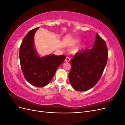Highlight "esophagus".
Wrapping results in <instances>:
<instances>
[{
  "label": "esophagus",
  "mask_w": 125,
  "mask_h": 125,
  "mask_svg": "<svg viewBox=\"0 0 125 125\" xmlns=\"http://www.w3.org/2000/svg\"><path fill=\"white\" fill-rule=\"evenodd\" d=\"M70 60V58L69 57H67L65 59V61L66 62H69Z\"/></svg>",
  "instance_id": "obj_1"
}]
</instances>
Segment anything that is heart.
I'll list each match as a JSON object with an SVG mask.
<instances>
[{
  "label": "heart",
  "instance_id": "1",
  "mask_svg": "<svg viewBox=\"0 0 125 125\" xmlns=\"http://www.w3.org/2000/svg\"><path fill=\"white\" fill-rule=\"evenodd\" d=\"M77 43V42H76V43Z\"/></svg>",
  "mask_w": 125,
  "mask_h": 125
}]
</instances>
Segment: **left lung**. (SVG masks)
I'll return each mask as SVG.
<instances>
[{"label": "left lung", "instance_id": "obj_1", "mask_svg": "<svg viewBox=\"0 0 125 125\" xmlns=\"http://www.w3.org/2000/svg\"><path fill=\"white\" fill-rule=\"evenodd\" d=\"M95 37L91 49L87 48L77 52L71 60L69 81L72 87L78 91H85L95 86L106 65V44L97 33Z\"/></svg>", "mask_w": 125, "mask_h": 125}]
</instances>
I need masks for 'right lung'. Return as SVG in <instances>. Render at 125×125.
I'll return each mask as SVG.
<instances>
[{
  "instance_id": "add662e5",
  "label": "right lung",
  "mask_w": 125,
  "mask_h": 125,
  "mask_svg": "<svg viewBox=\"0 0 125 125\" xmlns=\"http://www.w3.org/2000/svg\"><path fill=\"white\" fill-rule=\"evenodd\" d=\"M37 27L29 31L22 42L19 51L21 68L26 80L37 87H44L50 83L58 67L66 56L49 55L41 57L34 44V36Z\"/></svg>"
}]
</instances>
